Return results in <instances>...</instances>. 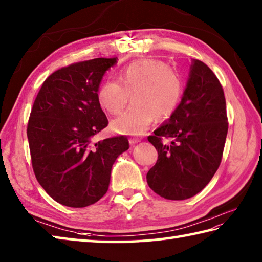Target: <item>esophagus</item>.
Here are the masks:
<instances>
[{
	"label": "esophagus",
	"mask_w": 262,
	"mask_h": 262,
	"mask_svg": "<svg viewBox=\"0 0 262 262\" xmlns=\"http://www.w3.org/2000/svg\"><path fill=\"white\" fill-rule=\"evenodd\" d=\"M139 142H141V139H129V143L132 145H135V144L139 143Z\"/></svg>",
	"instance_id": "34e87169"
}]
</instances>
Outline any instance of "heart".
<instances>
[{
    "mask_svg": "<svg viewBox=\"0 0 262 262\" xmlns=\"http://www.w3.org/2000/svg\"><path fill=\"white\" fill-rule=\"evenodd\" d=\"M183 82L180 74L164 61L142 59L125 66L119 81L108 79L98 89L101 106L111 115L120 113L133 95V105L112 120V129L119 134L141 135L155 118L167 119L181 102Z\"/></svg>",
    "mask_w": 262,
    "mask_h": 262,
    "instance_id": "obj_1",
    "label": "heart"
}]
</instances>
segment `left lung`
I'll list each match as a JSON object with an SVG mask.
<instances>
[{
  "mask_svg": "<svg viewBox=\"0 0 262 262\" xmlns=\"http://www.w3.org/2000/svg\"><path fill=\"white\" fill-rule=\"evenodd\" d=\"M154 133L147 140L158 160L146 174L149 187L172 201L201 192L220 166L228 133L222 85L206 64L192 59L178 108Z\"/></svg>",
  "mask_w": 262,
  "mask_h": 262,
  "instance_id": "obj_1",
  "label": "left lung"
}]
</instances>
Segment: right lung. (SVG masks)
Masks as SVG:
<instances>
[{"mask_svg": "<svg viewBox=\"0 0 262 262\" xmlns=\"http://www.w3.org/2000/svg\"><path fill=\"white\" fill-rule=\"evenodd\" d=\"M118 58H95L49 75L33 104L27 125L37 182L57 203L85 207L106 193L117 158L129 147L125 136L94 143L107 118L97 93Z\"/></svg>", "mask_w": 262, "mask_h": 262, "instance_id": "add662e5", "label": "right lung"}]
</instances>
